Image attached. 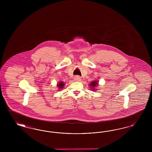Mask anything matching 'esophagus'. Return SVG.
<instances>
[{"label":"esophagus","instance_id":"esophagus-1","mask_svg":"<svg viewBox=\"0 0 152 152\" xmlns=\"http://www.w3.org/2000/svg\"><path fill=\"white\" fill-rule=\"evenodd\" d=\"M75 79V81H79L81 80V77H80V76H75V79Z\"/></svg>","mask_w":152,"mask_h":152}]
</instances>
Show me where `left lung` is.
I'll return each mask as SVG.
<instances>
[{"instance_id": "1", "label": "left lung", "mask_w": 152, "mask_h": 152, "mask_svg": "<svg viewBox=\"0 0 152 152\" xmlns=\"http://www.w3.org/2000/svg\"><path fill=\"white\" fill-rule=\"evenodd\" d=\"M98 86H99V81L97 80H94V81H92L91 83V84H89V86L90 87V88H91V89L92 91L97 90L96 89V88Z\"/></svg>"}]
</instances>
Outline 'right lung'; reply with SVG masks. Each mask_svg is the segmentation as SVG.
<instances>
[{"label": "right lung", "instance_id": "add662e5", "mask_svg": "<svg viewBox=\"0 0 152 152\" xmlns=\"http://www.w3.org/2000/svg\"><path fill=\"white\" fill-rule=\"evenodd\" d=\"M64 83H63V81H60L58 82L57 84V87L58 88V91H60V89H62L63 88V87H64Z\"/></svg>", "mask_w": 152, "mask_h": 152}]
</instances>
